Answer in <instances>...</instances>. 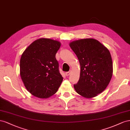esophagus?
Returning a JSON list of instances; mask_svg holds the SVG:
<instances>
[{"instance_id": "obj_1", "label": "esophagus", "mask_w": 130, "mask_h": 130, "mask_svg": "<svg viewBox=\"0 0 130 130\" xmlns=\"http://www.w3.org/2000/svg\"><path fill=\"white\" fill-rule=\"evenodd\" d=\"M71 71H69V72H66V73H65V74H66V76H69V75H70V73H71Z\"/></svg>"}]
</instances>
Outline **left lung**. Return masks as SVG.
<instances>
[{
  "mask_svg": "<svg viewBox=\"0 0 130 130\" xmlns=\"http://www.w3.org/2000/svg\"><path fill=\"white\" fill-rule=\"evenodd\" d=\"M69 45L78 59L80 77L74 88L87 99L94 98L104 91L113 75V62L109 50L98 40L83 39Z\"/></svg>",
  "mask_w": 130,
  "mask_h": 130,
  "instance_id": "obj_1",
  "label": "left lung"
}]
</instances>
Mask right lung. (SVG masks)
<instances>
[{
  "label": "right lung",
  "instance_id": "add662e5",
  "mask_svg": "<svg viewBox=\"0 0 130 130\" xmlns=\"http://www.w3.org/2000/svg\"><path fill=\"white\" fill-rule=\"evenodd\" d=\"M60 46L58 41L40 38L32 42L21 55V79L27 90L35 97H51L62 83L63 77L55 58Z\"/></svg>",
  "mask_w": 130,
  "mask_h": 130
}]
</instances>
